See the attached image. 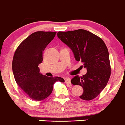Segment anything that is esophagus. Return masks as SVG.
<instances>
[{
	"instance_id": "34e87169",
	"label": "esophagus",
	"mask_w": 125,
	"mask_h": 125,
	"mask_svg": "<svg viewBox=\"0 0 125 125\" xmlns=\"http://www.w3.org/2000/svg\"><path fill=\"white\" fill-rule=\"evenodd\" d=\"M65 83H71V79L70 78H66L65 79Z\"/></svg>"
}]
</instances>
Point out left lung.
Returning a JSON list of instances; mask_svg holds the SVG:
<instances>
[{"mask_svg":"<svg viewBox=\"0 0 125 125\" xmlns=\"http://www.w3.org/2000/svg\"><path fill=\"white\" fill-rule=\"evenodd\" d=\"M57 37L72 50L76 61L83 63L87 69L85 75L81 77L76 75L71 83L83 87V92L80 98L87 101L94 99L103 90L110 76L106 45L101 38L85 30L59 31Z\"/></svg>","mask_w":125,"mask_h":125,"instance_id":"left-lung-1","label":"left lung"}]
</instances>
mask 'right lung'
<instances>
[{
  "mask_svg": "<svg viewBox=\"0 0 125 125\" xmlns=\"http://www.w3.org/2000/svg\"><path fill=\"white\" fill-rule=\"evenodd\" d=\"M56 34L51 31L34 32L19 45L14 53L12 71L16 83L33 100H44L51 94L55 82H65L62 78L42 75L38 68L42 61V52Z\"/></svg>",
  "mask_w": 125,
  "mask_h": 125,
  "instance_id": "add662e5",
  "label": "right lung"
}]
</instances>
